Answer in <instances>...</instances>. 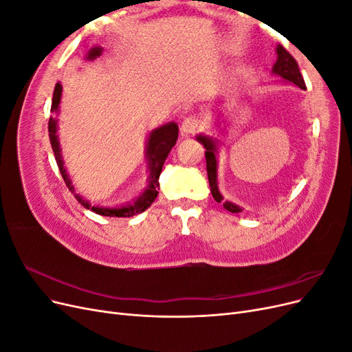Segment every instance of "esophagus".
Wrapping results in <instances>:
<instances>
[{
	"instance_id": "1",
	"label": "esophagus",
	"mask_w": 352,
	"mask_h": 352,
	"mask_svg": "<svg viewBox=\"0 0 352 352\" xmlns=\"http://www.w3.org/2000/svg\"><path fill=\"white\" fill-rule=\"evenodd\" d=\"M180 131H182L184 135H194L201 131V122L198 117H188L182 122V126H180Z\"/></svg>"
}]
</instances>
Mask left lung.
I'll return each mask as SVG.
<instances>
[{
	"label": "left lung",
	"mask_w": 352,
	"mask_h": 352,
	"mask_svg": "<svg viewBox=\"0 0 352 352\" xmlns=\"http://www.w3.org/2000/svg\"><path fill=\"white\" fill-rule=\"evenodd\" d=\"M276 54H278V58H276V63L273 65L272 73L278 74L285 82L292 83L295 87L305 89V83L302 79V74L300 72V67H298V63L295 58L287 52L282 45L276 47ZM217 119L214 124L221 131V123H225V119H223L221 113H217ZM197 141L206 148V160H207V175H208V182H210V190L211 195L217 202H221L223 207H225L230 212H241L242 207L232 201H228L223 198L221 192L219 190V184H217V154H219V144L220 141L214 136H208V135H197Z\"/></svg>",
	"instance_id": "left-lung-1"
}]
</instances>
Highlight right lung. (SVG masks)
I'll list each match as a JSON object with an SVG mask.
<instances>
[{
	"mask_svg": "<svg viewBox=\"0 0 352 352\" xmlns=\"http://www.w3.org/2000/svg\"><path fill=\"white\" fill-rule=\"evenodd\" d=\"M102 54V48L101 47H92L87 54H85V60L92 61L95 58H98ZM61 92L63 87L61 83L57 82L54 94H52V102H51V113H57L60 110V101H61ZM58 120L57 117H50L48 122V132H50V141L52 146V153H54L57 166L60 168V173L65 179V182L67 188L72 190L76 197V199L80 202V204L88 208L97 214L101 216H107V217H132L135 214H140V212L145 211L148 207H150L154 199L158 195V189H160V173H162L163 164L166 162V158L168 153L172 151V148L175 146L177 136H179V127L175 122H168L163 126L157 127V129L151 131L150 135L146 138V145H145V158L148 163V180H146V188L144 189V192L133 199V202H129V204H124L120 207H100V206H94L91 202L83 198L82 195L74 192V186L70 180V176L67 173V168L65 166V162H63V155H61V146L58 141Z\"/></svg>",
	"mask_w": 352,
	"mask_h": 352,
	"instance_id": "right-lung-1",
	"label": "right lung"
}]
</instances>
